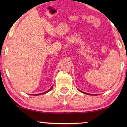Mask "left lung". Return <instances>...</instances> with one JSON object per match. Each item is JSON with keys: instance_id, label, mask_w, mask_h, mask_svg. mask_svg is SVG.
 Masks as SVG:
<instances>
[{"instance_id": "left-lung-1", "label": "left lung", "mask_w": 127, "mask_h": 127, "mask_svg": "<svg viewBox=\"0 0 127 127\" xmlns=\"http://www.w3.org/2000/svg\"><path fill=\"white\" fill-rule=\"evenodd\" d=\"M79 91H80V92H82V93H83V94H87V95H92V94H87V93H86V92H82V91H81V90H79Z\"/></svg>"}]
</instances>
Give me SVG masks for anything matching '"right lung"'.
I'll return each instance as SVG.
<instances>
[{
    "instance_id": "obj_1",
    "label": "right lung",
    "mask_w": 127,
    "mask_h": 127,
    "mask_svg": "<svg viewBox=\"0 0 127 127\" xmlns=\"http://www.w3.org/2000/svg\"><path fill=\"white\" fill-rule=\"evenodd\" d=\"M53 86L52 87H51V88H50V89H49V90H48V91H46V92H43V93H42V94H36V95H42V94H46V93H47V92H49V91H50V90H51V89H52V88H53Z\"/></svg>"
}]
</instances>
